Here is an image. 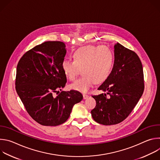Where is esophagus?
Here are the masks:
<instances>
[{
	"mask_svg": "<svg viewBox=\"0 0 160 160\" xmlns=\"http://www.w3.org/2000/svg\"><path fill=\"white\" fill-rule=\"evenodd\" d=\"M83 99H87V98H88V95H87V94H83Z\"/></svg>",
	"mask_w": 160,
	"mask_h": 160,
	"instance_id": "34e87169",
	"label": "esophagus"
}]
</instances>
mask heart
<instances>
[{
    "mask_svg": "<svg viewBox=\"0 0 160 160\" xmlns=\"http://www.w3.org/2000/svg\"><path fill=\"white\" fill-rule=\"evenodd\" d=\"M73 61L63 59L61 69L70 80H74L82 71L81 78L70 85L71 89L85 93L95 83H101L109 76L114 54L104 45H86L77 49L73 54Z\"/></svg>",
    "mask_w": 160,
    "mask_h": 160,
    "instance_id": "heart-1",
    "label": "heart"
}]
</instances>
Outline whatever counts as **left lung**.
<instances>
[{"label":"left lung","instance_id":"1","mask_svg":"<svg viewBox=\"0 0 160 160\" xmlns=\"http://www.w3.org/2000/svg\"><path fill=\"white\" fill-rule=\"evenodd\" d=\"M114 49L112 71L98 88L106 93L92 96L96 106L91 115L96 122L104 125L123 121L138 104L144 88L142 65L139 56L119 43Z\"/></svg>","mask_w":160,"mask_h":160}]
</instances>
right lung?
I'll list each match as a JSON object with an SVG mask.
<instances>
[{
    "instance_id": "1",
    "label": "right lung",
    "mask_w": 160,
    "mask_h": 160,
    "mask_svg": "<svg viewBox=\"0 0 160 160\" xmlns=\"http://www.w3.org/2000/svg\"><path fill=\"white\" fill-rule=\"evenodd\" d=\"M66 53L64 43L48 41L27 52L18 62L17 94L31 117L42 125L64 123L73 106L83 99L82 94L74 90L53 96L66 83L61 66Z\"/></svg>"
}]
</instances>
